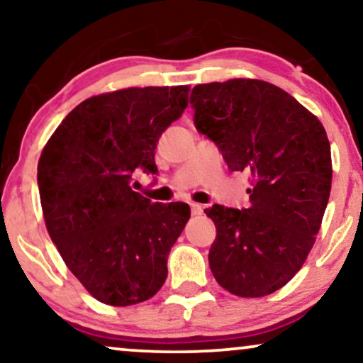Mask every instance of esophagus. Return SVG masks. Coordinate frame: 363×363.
I'll return each instance as SVG.
<instances>
[{
  "instance_id": "1",
  "label": "esophagus",
  "mask_w": 363,
  "mask_h": 363,
  "mask_svg": "<svg viewBox=\"0 0 363 363\" xmlns=\"http://www.w3.org/2000/svg\"><path fill=\"white\" fill-rule=\"evenodd\" d=\"M190 208H191V215L193 216H200L203 213V206L198 205V203H191Z\"/></svg>"
}]
</instances>
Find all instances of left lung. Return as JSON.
I'll list each match as a JSON object with an SVG mask.
<instances>
[{
  "label": "left lung",
  "instance_id": "8db88e82",
  "mask_svg": "<svg viewBox=\"0 0 363 363\" xmlns=\"http://www.w3.org/2000/svg\"><path fill=\"white\" fill-rule=\"evenodd\" d=\"M195 125L231 172L251 175L250 206L213 205L210 267L240 297L279 291L304 264L320 230L332 185L330 143L314 113L259 79L198 84Z\"/></svg>",
  "mask_w": 363,
  "mask_h": 363
}]
</instances>
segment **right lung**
Segmentation results:
<instances>
[{"label": "right lung", "instance_id": "obj_1", "mask_svg": "<svg viewBox=\"0 0 363 363\" xmlns=\"http://www.w3.org/2000/svg\"><path fill=\"white\" fill-rule=\"evenodd\" d=\"M188 86L128 87L79 104L49 138L38 185L49 236L69 271L107 306L150 299L190 206L133 191L138 168L157 173L162 132L188 107Z\"/></svg>", "mask_w": 363, "mask_h": 363}]
</instances>
